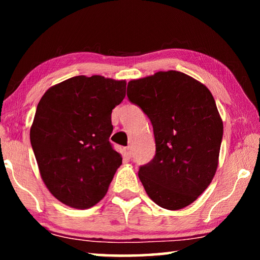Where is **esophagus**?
Returning a JSON list of instances; mask_svg holds the SVG:
<instances>
[{"label":"esophagus","instance_id":"esophagus-1","mask_svg":"<svg viewBox=\"0 0 260 260\" xmlns=\"http://www.w3.org/2000/svg\"><path fill=\"white\" fill-rule=\"evenodd\" d=\"M122 153H124V156L127 158H131L132 157V151H131V148L129 147H125L122 149Z\"/></svg>","mask_w":260,"mask_h":260}]
</instances>
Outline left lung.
<instances>
[{
    "label": "left lung",
    "mask_w": 260,
    "mask_h": 260,
    "mask_svg": "<svg viewBox=\"0 0 260 260\" xmlns=\"http://www.w3.org/2000/svg\"><path fill=\"white\" fill-rule=\"evenodd\" d=\"M127 96L153 127L156 155L139 171L148 196L162 209L186 208L217 172L223 125L212 94L171 70L131 80Z\"/></svg>",
    "instance_id": "8db88e82"
}]
</instances>
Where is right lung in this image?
<instances>
[{
    "label": "right lung",
    "mask_w": 260,
    "mask_h": 260,
    "mask_svg": "<svg viewBox=\"0 0 260 260\" xmlns=\"http://www.w3.org/2000/svg\"><path fill=\"white\" fill-rule=\"evenodd\" d=\"M125 95V80L78 76L41 98L30 144L43 182L63 204L89 209L107 193L122 161L109 141L111 113Z\"/></svg>",
    "instance_id": "1"
}]
</instances>
